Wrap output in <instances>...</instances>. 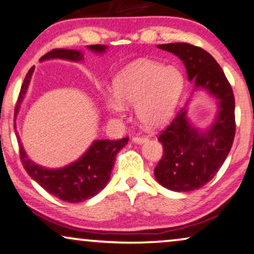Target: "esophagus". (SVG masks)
Segmentation results:
<instances>
[{"instance_id":"1","label":"esophagus","mask_w":254,"mask_h":254,"mask_svg":"<svg viewBox=\"0 0 254 254\" xmlns=\"http://www.w3.org/2000/svg\"><path fill=\"white\" fill-rule=\"evenodd\" d=\"M147 140V137L146 136H133L132 137V141L134 142V143H142V142H145Z\"/></svg>"}]
</instances>
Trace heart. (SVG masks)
<instances>
[{
    "label": "heart",
    "instance_id": "b5f03b06",
    "mask_svg": "<svg viewBox=\"0 0 254 254\" xmlns=\"http://www.w3.org/2000/svg\"><path fill=\"white\" fill-rule=\"evenodd\" d=\"M183 88V76L175 68L139 60L122 69L113 81L112 90L101 94L109 115L121 118L125 105H135V115L143 126L158 128L173 114Z\"/></svg>",
    "mask_w": 254,
    "mask_h": 254
}]
</instances>
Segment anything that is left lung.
I'll return each mask as SVG.
<instances>
[{
    "label": "left lung",
    "mask_w": 254,
    "mask_h": 254,
    "mask_svg": "<svg viewBox=\"0 0 254 254\" xmlns=\"http://www.w3.org/2000/svg\"><path fill=\"white\" fill-rule=\"evenodd\" d=\"M158 48L183 61L194 90L205 89L218 100V114L207 130L193 127L183 108L158 137L164 155L154 168L155 179L174 192H190L213 179L231 151L236 135L233 90L213 56L200 47L178 42Z\"/></svg>",
    "instance_id": "1"
}]
</instances>
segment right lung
I'll use <instances>...</instances> for the list:
<instances>
[{
    "label": "right lung",
    "mask_w": 254,
    "mask_h": 254,
    "mask_svg": "<svg viewBox=\"0 0 254 254\" xmlns=\"http://www.w3.org/2000/svg\"><path fill=\"white\" fill-rule=\"evenodd\" d=\"M87 48L94 53L102 54L107 49V46L93 45L87 46ZM51 59H62V60L79 62L83 60V54L74 49H53L52 52L43 55L40 61L51 60ZM34 69L35 67L30 68L22 83L16 107H15V117L17 115L21 103L26 95ZM15 126L16 125H14V128ZM17 141L20 146L21 161L31 179L35 180L42 189H45L52 195L58 196L64 201L75 203L93 198L105 189L111 178L117 154L121 148L127 145L128 137H122L117 141L95 140L80 159H77L73 164L62 168H54V170L42 167L31 161L26 154L18 136Z\"/></svg>",
    "instance_id": "add662e5"
}]
</instances>
